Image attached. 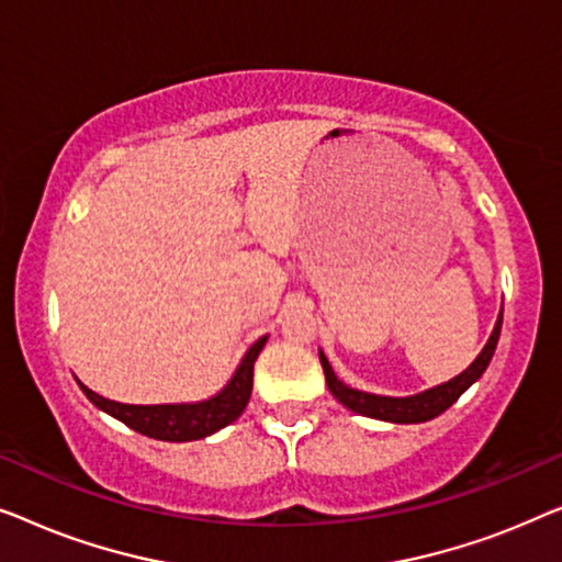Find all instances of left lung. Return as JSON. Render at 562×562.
Segmentation results:
<instances>
[{"label":"left lung","instance_id":"1","mask_svg":"<svg viewBox=\"0 0 562 562\" xmlns=\"http://www.w3.org/2000/svg\"><path fill=\"white\" fill-rule=\"evenodd\" d=\"M499 334H502V315L499 321H496L494 334L486 341L484 351L479 353L476 361H473L463 374L453 376L450 382L440 386H432L428 392L413 394V397H379V394L351 390V386H346L341 379H336L334 369H330V363L323 353H321V367H323V374H326V384L330 394H334L344 407L353 409V413L376 417V420H386V423H425V420H432V417H438L440 413H446V409L453 405V402L461 397V394L469 390L481 374H484L488 361L494 357Z\"/></svg>","mask_w":562,"mask_h":562}]
</instances>
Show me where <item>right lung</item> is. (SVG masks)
Listing matches in <instances>:
<instances>
[{"label": "right lung", "instance_id": "right-lung-1", "mask_svg": "<svg viewBox=\"0 0 562 562\" xmlns=\"http://www.w3.org/2000/svg\"><path fill=\"white\" fill-rule=\"evenodd\" d=\"M265 341L267 336L251 346L232 376V382L216 397L195 402V405H122V402L101 397V394L91 392L83 384L81 390L99 409H104V413L116 417L126 428L142 432V436L170 442L199 440L226 428L228 423H234L244 413L251 397V382H255V361Z\"/></svg>", "mask_w": 562, "mask_h": 562}]
</instances>
